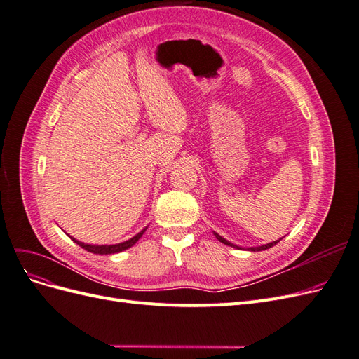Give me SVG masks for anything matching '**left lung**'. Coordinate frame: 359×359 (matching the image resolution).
<instances>
[{"instance_id": "obj_1", "label": "left lung", "mask_w": 359, "mask_h": 359, "mask_svg": "<svg viewBox=\"0 0 359 359\" xmlns=\"http://www.w3.org/2000/svg\"><path fill=\"white\" fill-rule=\"evenodd\" d=\"M214 235H215V238H217V240H219L220 243H223V244H226V245H231V247H235V248H240V247H238V245H233L232 243H229V241H227V240H224V238H222L219 233H215L214 232ZM280 240H281V238H280ZM280 240H277V241H274V243H268V244H265V245H259V247H252V248H250V250H252V252H262V250H266V248H271V247H273V245H276L277 243H280Z\"/></svg>"}]
</instances>
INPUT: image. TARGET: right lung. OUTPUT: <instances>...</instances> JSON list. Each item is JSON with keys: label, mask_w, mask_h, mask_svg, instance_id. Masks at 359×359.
I'll return each instance as SVG.
<instances>
[{"label": "right lung", "mask_w": 359, "mask_h": 359, "mask_svg": "<svg viewBox=\"0 0 359 359\" xmlns=\"http://www.w3.org/2000/svg\"><path fill=\"white\" fill-rule=\"evenodd\" d=\"M145 231H147V227L144 231H140L137 235H135L133 238H130V240H127L124 243H119V244H112V245H91V244H85V243L74 240V238H72V240L76 244H79L82 248H85L86 252H90V253H94V255H114V253H119V252H123V250H127L132 245H135L139 241V238L144 235Z\"/></svg>", "instance_id": "right-lung-1"}]
</instances>
